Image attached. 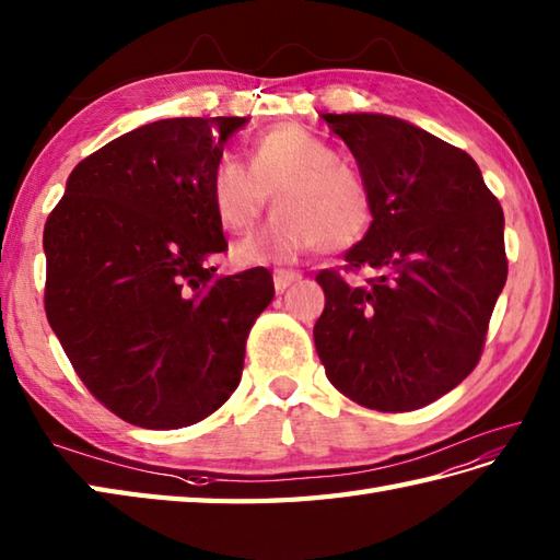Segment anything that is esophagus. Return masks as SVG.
I'll use <instances>...</instances> for the list:
<instances>
[{"label":"esophagus","mask_w":560,"mask_h":560,"mask_svg":"<svg viewBox=\"0 0 560 560\" xmlns=\"http://www.w3.org/2000/svg\"><path fill=\"white\" fill-rule=\"evenodd\" d=\"M302 276L296 270H284V268H278L276 272H272V282H276V290L278 292H284L290 288V284L300 282Z\"/></svg>","instance_id":"esophagus-1"}]
</instances>
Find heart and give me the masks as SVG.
<instances>
[{"label":"heart","instance_id":"1","mask_svg":"<svg viewBox=\"0 0 560 560\" xmlns=\"http://www.w3.org/2000/svg\"><path fill=\"white\" fill-rule=\"evenodd\" d=\"M276 191L278 214L234 246L242 264L296 260L306 250L360 242L372 220L362 176L334 147L296 125H278L248 147V166L222 156L210 174V200L226 230L254 226Z\"/></svg>","mask_w":560,"mask_h":560}]
</instances>
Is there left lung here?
Masks as SVG:
<instances>
[{
	"mask_svg": "<svg viewBox=\"0 0 560 560\" xmlns=\"http://www.w3.org/2000/svg\"><path fill=\"white\" fill-rule=\"evenodd\" d=\"M372 198L348 284L322 270L314 343L328 382L364 408L401 413L462 384L481 358L508 280L505 217L464 150L384 113H324Z\"/></svg>",
	"mask_w": 560,
	"mask_h": 560,
	"instance_id": "left-lung-1",
	"label": "left lung"
}]
</instances>
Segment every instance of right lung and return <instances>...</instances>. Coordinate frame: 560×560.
Wrapping results in <instances>:
<instances>
[{
  "instance_id": "right-lung-1",
  "label": "right lung",
  "mask_w": 560,
  "mask_h": 560,
  "mask_svg": "<svg viewBox=\"0 0 560 560\" xmlns=\"http://www.w3.org/2000/svg\"><path fill=\"white\" fill-rule=\"evenodd\" d=\"M246 118H166L101 147L43 232L45 314L79 380L118 418L176 430L242 382L272 276H217L226 250L210 174Z\"/></svg>"
}]
</instances>
